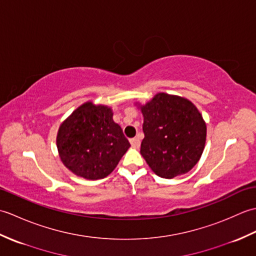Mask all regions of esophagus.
I'll use <instances>...</instances> for the list:
<instances>
[{"label": "esophagus", "instance_id": "esophagus-1", "mask_svg": "<svg viewBox=\"0 0 256 256\" xmlns=\"http://www.w3.org/2000/svg\"><path fill=\"white\" fill-rule=\"evenodd\" d=\"M130 143H131L133 148H138V146L140 145V140L138 138H134L130 140Z\"/></svg>", "mask_w": 256, "mask_h": 256}]
</instances>
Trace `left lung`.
<instances>
[{
  "label": "left lung",
  "mask_w": 256,
  "mask_h": 256,
  "mask_svg": "<svg viewBox=\"0 0 256 256\" xmlns=\"http://www.w3.org/2000/svg\"><path fill=\"white\" fill-rule=\"evenodd\" d=\"M144 138L140 154L157 176L172 179L188 172L204 148L206 126L192 102L157 94L140 106Z\"/></svg>",
  "instance_id": "obj_1"
}]
</instances>
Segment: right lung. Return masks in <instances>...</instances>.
I'll return each instance as SVG.
<instances>
[{
  "label": "right lung",
  "instance_id": "obj_1",
  "mask_svg": "<svg viewBox=\"0 0 256 256\" xmlns=\"http://www.w3.org/2000/svg\"><path fill=\"white\" fill-rule=\"evenodd\" d=\"M112 116L108 106L86 102L62 123L58 153L74 175L90 180L106 177L131 146Z\"/></svg>",
  "mask_w": 256,
  "mask_h": 256
}]
</instances>
